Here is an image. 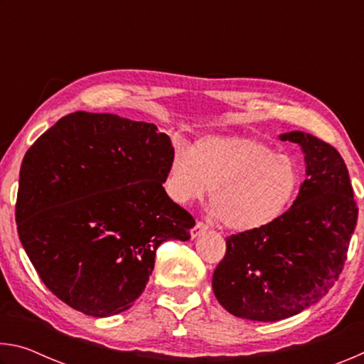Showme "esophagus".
I'll return each instance as SVG.
<instances>
[{"label":"esophagus","mask_w":364,"mask_h":364,"mask_svg":"<svg viewBox=\"0 0 364 364\" xmlns=\"http://www.w3.org/2000/svg\"><path fill=\"white\" fill-rule=\"evenodd\" d=\"M207 231V225L202 223V221H197L196 226L191 230V236H193V239H196L197 236H200V234H204Z\"/></svg>","instance_id":"obj_1"}]
</instances>
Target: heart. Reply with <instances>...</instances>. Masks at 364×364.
<instances>
[{"label": "heart", "mask_w": 364, "mask_h": 364, "mask_svg": "<svg viewBox=\"0 0 364 364\" xmlns=\"http://www.w3.org/2000/svg\"><path fill=\"white\" fill-rule=\"evenodd\" d=\"M301 168L287 154H276L247 136L207 134L193 146L175 143L165 173V193L189 204L212 189L215 217L228 230L249 232L273 225L297 197Z\"/></svg>", "instance_id": "obj_1"}]
</instances>
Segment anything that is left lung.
Returning <instances> with one entry per match:
<instances>
[{
  "label": "left lung",
  "instance_id": "8db88e82",
  "mask_svg": "<svg viewBox=\"0 0 364 364\" xmlns=\"http://www.w3.org/2000/svg\"><path fill=\"white\" fill-rule=\"evenodd\" d=\"M300 146L306 180L273 225L232 234L212 278L231 315L279 321L306 310L334 286L358 220L347 165L334 147L304 132L279 134Z\"/></svg>",
  "mask_w": 364,
  "mask_h": 364
}]
</instances>
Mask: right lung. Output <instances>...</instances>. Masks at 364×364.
<instances>
[{
  "label": "right lung",
  "instance_id": "1",
  "mask_svg": "<svg viewBox=\"0 0 364 364\" xmlns=\"http://www.w3.org/2000/svg\"><path fill=\"white\" fill-rule=\"evenodd\" d=\"M171 149L154 123L80 110L27 151L17 232L64 304L95 318L128 310L149 281L159 245L191 239L194 218L162 186Z\"/></svg>",
  "mask_w": 364,
  "mask_h": 364
}]
</instances>
